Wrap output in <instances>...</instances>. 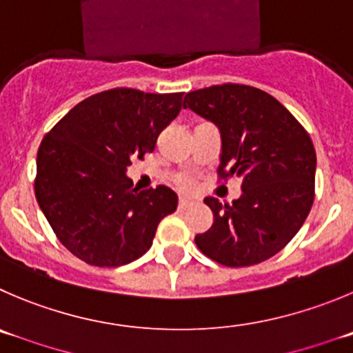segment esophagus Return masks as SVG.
<instances>
[{"label": "esophagus", "mask_w": 353, "mask_h": 353, "mask_svg": "<svg viewBox=\"0 0 353 353\" xmlns=\"http://www.w3.org/2000/svg\"><path fill=\"white\" fill-rule=\"evenodd\" d=\"M192 205H193L192 200L181 199L179 203H177V209H179V210H186V209H190V207H192Z\"/></svg>", "instance_id": "34e87169"}]
</instances>
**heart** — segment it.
Returning a JSON list of instances; mask_svg holds the SVG:
<instances>
[{
	"instance_id": "1",
	"label": "heart",
	"mask_w": 353,
	"mask_h": 353,
	"mask_svg": "<svg viewBox=\"0 0 353 353\" xmlns=\"http://www.w3.org/2000/svg\"><path fill=\"white\" fill-rule=\"evenodd\" d=\"M193 179L190 176H179L176 179V186L179 188V190H183V192H190L193 188Z\"/></svg>"
}]
</instances>
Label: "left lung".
<instances>
[{"label": "left lung", "instance_id": "left-lung-1", "mask_svg": "<svg viewBox=\"0 0 353 353\" xmlns=\"http://www.w3.org/2000/svg\"><path fill=\"white\" fill-rule=\"evenodd\" d=\"M184 108L214 121L223 153L217 179H242V196L212 209L214 225L195 236L200 251L225 266H251L282 251L315 199V148L281 102L256 87L223 83L186 94Z\"/></svg>", "mask_w": 353, "mask_h": 353}]
</instances>
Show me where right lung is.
<instances>
[{
  "label": "right lung",
  "mask_w": 353,
  "mask_h": 353,
  "mask_svg": "<svg viewBox=\"0 0 353 353\" xmlns=\"http://www.w3.org/2000/svg\"><path fill=\"white\" fill-rule=\"evenodd\" d=\"M184 92L111 88L90 95L45 134L34 193L55 236L92 266L127 265L151 247L158 225L177 207L160 186L137 192L125 170L154 150L177 117Z\"/></svg>",
  "instance_id": "right-lung-1"
}]
</instances>
